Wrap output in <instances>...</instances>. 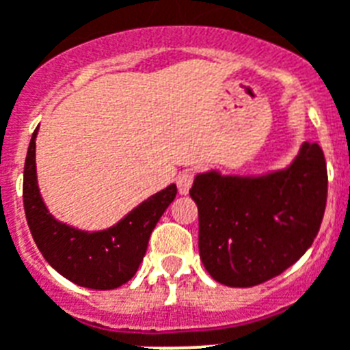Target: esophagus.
I'll list each match as a JSON object with an SVG mask.
<instances>
[{"instance_id":"esophagus-1","label":"esophagus","mask_w":350,"mask_h":350,"mask_svg":"<svg viewBox=\"0 0 350 350\" xmlns=\"http://www.w3.org/2000/svg\"><path fill=\"white\" fill-rule=\"evenodd\" d=\"M193 172L186 170V172H180L177 177V187H178V193L180 195H187L189 193V187L193 184Z\"/></svg>"}]
</instances>
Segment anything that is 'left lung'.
<instances>
[{"mask_svg":"<svg viewBox=\"0 0 350 350\" xmlns=\"http://www.w3.org/2000/svg\"><path fill=\"white\" fill-rule=\"evenodd\" d=\"M198 250L215 281L248 288L299 261L319 234L327 202V166L319 143L306 141L295 161L261 177L196 175Z\"/></svg>","mask_w":350,"mask_h":350,"instance_id":"1","label":"left lung"}]
</instances>
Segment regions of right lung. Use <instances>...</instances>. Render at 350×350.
I'll return each mask as SVG.
<instances>
[{
  "label": "right lung",
  "mask_w": 350,
  "mask_h": 350,
  "mask_svg": "<svg viewBox=\"0 0 350 350\" xmlns=\"http://www.w3.org/2000/svg\"><path fill=\"white\" fill-rule=\"evenodd\" d=\"M33 132L25 161L23 202L37 248L51 267L71 282L91 290H114L135 275L159 218L177 195L172 184L130 211L114 227L98 232L78 230L55 220L37 186Z\"/></svg>",
  "instance_id": "right-lung-1"
}]
</instances>
